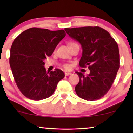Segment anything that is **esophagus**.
<instances>
[{"instance_id": "1", "label": "esophagus", "mask_w": 133, "mask_h": 133, "mask_svg": "<svg viewBox=\"0 0 133 133\" xmlns=\"http://www.w3.org/2000/svg\"><path fill=\"white\" fill-rule=\"evenodd\" d=\"M71 74V72H65V76H70Z\"/></svg>"}]
</instances>
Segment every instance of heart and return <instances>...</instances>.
I'll list each match as a JSON object with an SVG mask.
<instances>
[{
    "mask_svg": "<svg viewBox=\"0 0 133 133\" xmlns=\"http://www.w3.org/2000/svg\"><path fill=\"white\" fill-rule=\"evenodd\" d=\"M74 43H74V42H70V43H68V45H69V46H70V45H72V44H74ZM64 67H65V68L68 69L69 68H70V65H68V64H66V65H64Z\"/></svg>",
    "mask_w": 133,
    "mask_h": 133,
    "instance_id": "heart-1",
    "label": "heart"
}]
</instances>
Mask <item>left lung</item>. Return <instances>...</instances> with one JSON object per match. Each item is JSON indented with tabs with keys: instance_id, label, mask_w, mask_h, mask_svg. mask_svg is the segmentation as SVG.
I'll return each mask as SVG.
<instances>
[{
	"instance_id": "8db88e82",
	"label": "left lung",
	"mask_w": 133,
	"mask_h": 133,
	"mask_svg": "<svg viewBox=\"0 0 133 133\" xmlns=\"http://www.w3.org/2000/svg\"><path fill=\"white\" fill-rule=\"evenodd\" d=\"M82 48L80 66L88 67L90 74L76 72L79 82L75 87L77 95L87 101L101 99L110 90L120 67L119 47L109 32L99 26L65 28Z\"/></svg>"
}]
</instances>
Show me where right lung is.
Returning a JSON list of instances; mask_svg holds the SVG:
<instances>
[{"mask_svg":"<svg viewBox=\"0 0 133 133\" xmlns=\"http://www.w3.org/2000/svg\"><path fill=\"white\" fill-rule=\"evenodd\" d=\"M66 36L63 30L31 28L14 39L10 50V64L16 85L28 99L41 101L54 93L65 74L59 69L46 72L44 60L50 56Z\"/></svg>","mask_w":133,"mask_h":133,"instance_id":"1","label":"right lung"}]
</instances>
